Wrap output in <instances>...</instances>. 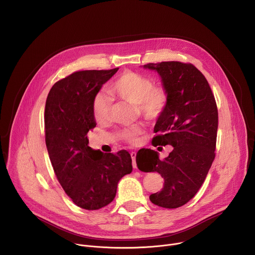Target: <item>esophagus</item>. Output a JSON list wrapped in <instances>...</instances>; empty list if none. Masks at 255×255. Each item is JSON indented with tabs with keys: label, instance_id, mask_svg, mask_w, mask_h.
I'll return each instance as SVG.
<instances>
[{
	"label": "esophagus",
	"instance_id": "obj_1",
	"mask_svg": "<svg viewBox=\"0 0 255 255\" xmlns=\"http://www.w3.org/2000/svg\"><path fill=\"white\" fill-rule=\"evenodd\" d=\"M130 155H131V157H132V164H133V167H134V168H137V165H136V152L132 151V152L130 153Z\"/></svg>",
	"mask_w": 255,
	"mask_h": 255
}]
</instances>
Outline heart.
I'll return each instance as SVG.
<instances>
[{
	"label": "heart",
	"mask_w": 255,
	"mask_h": 255,
	"mask_svg": "<svg viewBox=\"0 0 255 255\" xmlns=\"http://www.w3.org/2000/svg\"><path fill=\"white\" fill-rule=\"evenodd\" d=\"M108 93L114 98L136 105L143 118L149 121L159 119L169 104V92L162 84L153 85L152 80L138 72L124 71L108 88ZM93 114L97 122L103 123L110 118L111 103L104 95H97L93 102ZM141 130L138 126L122 129L119 137L125 142L135 145L139 141Z\"/></svg>",
	"instance_id": "b5f03b06"
}]
</instances>
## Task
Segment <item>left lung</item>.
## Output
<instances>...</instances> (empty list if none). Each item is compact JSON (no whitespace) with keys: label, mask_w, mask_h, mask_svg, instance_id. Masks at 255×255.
I'll list each match as a JSON object with an SVG mask.
<instances>
[{"label":"left lung","mask_w":255,"mask_h":255,"mask_svg":"<svg viewBox=\"0 0 255 255\" xmlns=\"http://www.w3.org/2000/svg\"><path fill=\"white\" fill-rule=\"evenodd\" d=\"M144 67L155 69L169 92V104L155 124L152 145H171L173 150L160 160L156 151L142 148L136 163L140 170L157 171L164 179L163 188L150 195V201L175 209L195 197L214 161L217 104L208 81L192 63L162 61Z\"/></svg>","instance_id":"obj_1"}]
</instances>
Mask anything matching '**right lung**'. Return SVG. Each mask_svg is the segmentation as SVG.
I'll return each instance as SVG.
<instances>
[{"label":"right lung","mask_w":255,"mask_h":255,"mask_svg":"<svg viewBox=\"0 0 255 255\" xmlns=\"http://www.w3.org/2000/svg\"><path fill=\"white\" fill-rule=\"evenodd\" d=\"M118 69L76 71L53 85L45 104V143L54 173L71 201L86 210L110 204L119 180L132 171L127 150L103 153L87 138L96 127L94 99Z\"/></svg>","instance_id":"add662e5"}]
</instances>
